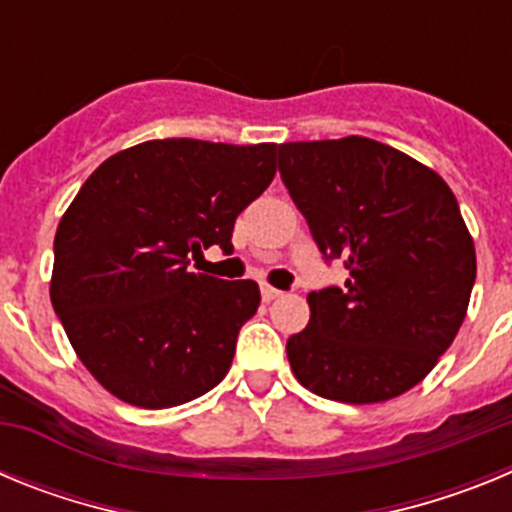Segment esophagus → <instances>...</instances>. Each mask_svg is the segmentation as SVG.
I'll use <instances>...</instances> for the list:
<instances>
[{"label":"esophagus","mask_w":512,"mask_h":512,"mask_svg":"<svg viewBox=\"0 0 512 512\" xmlns=\"http://www.w3.org/2000/svg\"><path fill=\"white\" fill-rule=\"evenodd\" d=\"M284 292H279L277 287H271V284H264V287H261V297H264L266 302H271V300H277V297H282Z\"/></svg>","instance_id":"esophagus-1"}]
</instances>
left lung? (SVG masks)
<instances>
[{
  "label": "left lung",
  "mask_w": 512,
  "mask_h": 512,
  "mask_svg": "<svg viewBox=\"0 0 512 512\" xmlns=\"http://www.w3.org/2000/svg\"><path fill=\"white\" fill-rule=\"evenodd\" d=\"M279 174L325 259L348 279L307 295L310 323L287 341L305 390L372 405L413 390L467 318L477 253L454 192L379 140L279 146Z\"/></svg>",
  "instance_id": "obj_1"
}]
</instances>
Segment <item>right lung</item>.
<instances>
[{"label":"right lung","instance_id":"obj_1","mask_svg":"<svg viewBox=\"0 0 512 512\" xmlns=\"http://www.w3.org/2000/svg\"><path fill=\"white\" fill-rule=\"evenodd\" d=\"M274 158L277 143L146 140L107 158L63 212L53 310L117 400L176 408L223 382L259 284L197 274L189 259L233 251L235 217L271 184Z\"/></svg>","mask_w":512,"mask_h":512}]
</instances>
